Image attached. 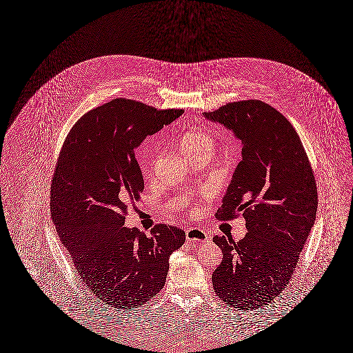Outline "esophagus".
Listing matches in <instances>:
<instances>
[{"label":"esophagus","instance_id":"esophagus-1","mask_svg":"<svg viewBox=\"0 0 353 353\" xmlns=\"http://www.w3.org/2000/svg\"><path fill=\"white\" fill-rule=\"evenodd\" d=\"M185 233H186V240L192 243H205L211 240L210 234L201 228H189Z\"/></svg>","mask_w":353,"mask_h":353}]
</instances>
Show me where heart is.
<instances>
[{
	"label": "heart",
	"instance_id": "heart-1",
	"mask_svg": "<svg viewBox=\"0 0 353 353\" xmlns=\"http://www.w3.org/2000/svg\"><path fill=\"white\" fill-rule=\"evenodd\" d=\"M179 150L183 154L185 158L192 160L198 155L210 154L212 155L216 146V141L212 134L208 133L203 129L189 130L180 137L179 139Z\"/></svg>",
	"mask_w": 353,
	"mask_h": 353
}]
</instances>
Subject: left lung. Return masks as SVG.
Returning a JSON list of instances; mask_svg holds the SVG:
<instances>
[{
  "instance_id": "1",
  "label": "left lung",
  "mask_w": 353,
  "mask_h": 353,
  "mask_svg": "<svg viewBox=\"0 0 353 353\" xmlns=\"http://www.w3.org/2000/svg\"><path fill=\"white\" fill-rule=\"evenodd\" d=\"M241 141L243 160L216 211L219 220L243 212V240L215 236L223 261L214 291L240 310L258 309L290 283L316 220V179L300 137L280 112L261 100L228 103L205 112Z\"/></svg>"
}]
</instances>
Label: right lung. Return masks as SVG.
<instances>
[{
  "label": "right lung",
  "mask_w": 353,
  "mask_h": 353,
  "mask_svg": "<svg viewBox=\"0 0 353 353\" xmlns=\"http://www.w3.org/2000/svg\"><path fill=\"white\" fill-rule=\"evenodd\" d=\"M183 113L113 99L83 114L62 145L50 185L52 220L79 279L104 304H146L185 243V232L173 225L157 224L150 236L123 227L129 203L145 189L135 148Z\"/></svg>",
  "instance_id": "1"
}]
</instances>
